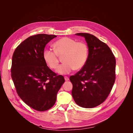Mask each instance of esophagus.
I'll return each mask as SVG.
<instances>
[{
	"label": "esophagus",
	"mask_w": 133,
	"mask_h": 133,
	"mask_svg": "<svg viewBox=\"0 0 133 133\" xmlns=\"http://www.w3.org/2000/svg\"><path fill=\"white\" fill-rule=\"evenodd\" d=\"M64 79H65V81H68V80H69V78H68V76H64Z\"/></svg>",
	"instance_id": "1"
}]
</instances>
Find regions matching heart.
<instances>
[{
	"label": "heart",
	"instance_id": "heart-1",
	"mask_svg": "<svg viewBox=\"0 0 133 133\" xmlns=\"http://www.w3.org/2000/svg\"><path fill=\"white\" fill-rule=\"evenodd\" d=\"M55 50L46 49L43 53V58L51 69L57 68L59 57H63L64 62L57 69L61 74L70 73L74 69H80L85 65L88 56V48L85 43L77 42L75 40L64 37L54 44Z\"/></svg>",
	"mask_w": 133,
	"mask_h": 133
}]
</instances>
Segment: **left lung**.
Returning <instances> with one entry per match:
<instances>
[{
    "instance_id": "8db88e82",
    "label": "left lung",
    "mask_w": 133,
    "mask_h": 133,
    "mask_svg": "<svg viewBox=\"0 0 133 133\" xmlns=\"http://www.w3.org/2000/svg\"><path fill=\"white\" fill-rule=\"evenodd\" d=\"M76 35L85 38L89 54L81 70L70 76L71 94L77 105L92 108L103 103L110 94L115 80L116 60L110 48L94 35Z\"/></svg>"
}]
</instances>
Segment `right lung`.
Masks as SVG:
<instances>
[{
  "mask_svg": "<svg viewBox=\"0 0 133 133\" xmlns=\"http://www.w3.org/2000/svg\"><path fill=\"white\" fill-rule=\"evenodd\" d=\"M55 35L30 36L16 48L12 57L11 76L18 95L28 106L39 111L53 107L65 82L55 73L43 58L45 45Z\"/></svg>",
  "mask_w": 133,
  "mask_h": 133,
  "instance_id": "obj_1",
  "label": "right lung"
}]
</instances>
